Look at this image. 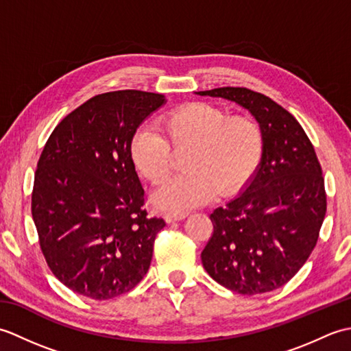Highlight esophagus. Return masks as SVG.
<instances>
[{
  "label": "esophagus",
  "mask_w": 351,
  "mask_h": 351,
  "mask_svg": "<svg viewBox=\"0 0 351 351\" xmlns=\"http://www.w3.org/2000/svg\"><path fill=\"white\" fill-rule=\"evenodd\" d=\"M185 217H187V214H185V213H182V214H178V213H166V215H164V220H166L167 223H173V221L184 220Z\"/></svg>",
  "instance_id": "34e87169"
}]
</instances>
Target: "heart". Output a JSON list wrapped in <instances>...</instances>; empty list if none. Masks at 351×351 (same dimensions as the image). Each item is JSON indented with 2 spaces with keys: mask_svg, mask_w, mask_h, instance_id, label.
<instances>
[{
  "mask_svg": "<svg viewBox=\"0 0 351 351\" xmlns=\"http://www.w3.org/2000/svg\"><path fill=\"white\" fill-rule=\"evenodd\" d=\"M160 134L140 128L131 141V160L147 181L158 185L171 175L175 156L185 175L154 193V204L171 213H187L214 197L240 191L259 166L264 136L255 119L229 116L210 102H190L158 121Z\"/></svg>",
  "mask_w": 351,
  "mask_h": 351,
  "instance_id": "obj_1",
  "label": "heart"
}]
</instances>
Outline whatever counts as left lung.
Segmentation results:
<instances>
[{"label":"left lung","mask_w":351,"mask_h":351,"mask_svg":"<svg viewBox=\"0 0 351 351\" xmlns=\"http://www.w3.org/2000/svg\"><path fill=\"white\" fill-rule=\"evenodd\" d=\"M196 95L249 110L264 136L255 175L240 195L210 215L214 230L200 255L204 268L238 294L278 289L306 263L326 215L315 149L295 117L263 93L219 87Z\"/></svg>","instance_id":"1"}]
</instances>
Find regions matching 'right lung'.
I'll use <instances>...</instances> for the list:
<instances>
[{"mask_svg": "<svg viewBox=\"0 0 351 351\" xmlns=\"http://www.w3.org/2000/svg\"><path fill=\"white\" fill-rule=\"evenodd\" d=\"M164 95L108 92L84 102L52 131L37 162L32 214L56 278L73 293L108 300L145 278L156 234L147 217L131 141Z\"/></svg>", "mask_w": 351, "mask_h": 351, "instance_id": "add662e5", "label": "right lung"}]
</instances>
